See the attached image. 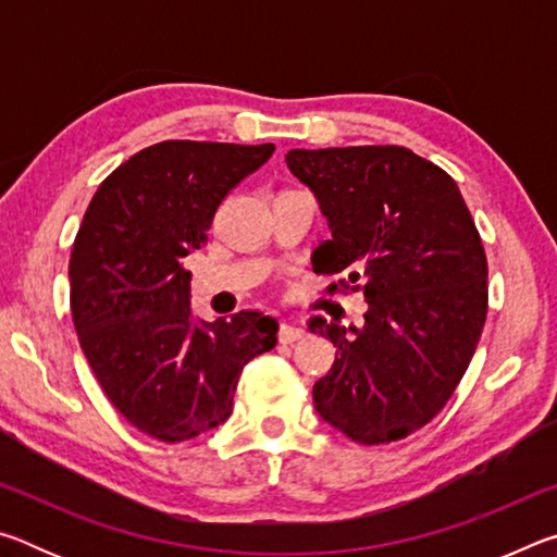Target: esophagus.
<instances>
[{
    "label": "esophagus",
    "mask_w": 557,
    "mask_h": 557,
    "mask_svg": "<svg viewBox=\"0 0 557 557\" xmlns=\"http://www.w3.org/2000/svg\"><path fill=\"white\" fill-rule=\"evenodd\" d=\"M301 336H305V329H301V326H295V324H289V322H282V324H280V334H277V338H280L282 344L299 342Z\"/></svg>",
    "instance_id": "esophagus-1"
}]
</instances>
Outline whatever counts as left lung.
<instances>
[{
  "label": "left lung",
  "mask_w": 557,
  "mask_h": 557,
  "mask_svg": "<svg viewBox=\"0 0 557 557\" xmlns=\"http://www.w3.org/2000/svg\"><path fill=\"white\" fill-rule=\"evenodd\" d=\"M285 162L332 233L314 272L361 282L369 305L361 326L307 322L336 346L314 383L319 418L361 445L408 437L451 398L482 336L476 225L455 178L405 147L289 149Z\"/></svg>",
  "instance_id": "8db88e82"
}]
</instances>
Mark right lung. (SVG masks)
<instances>
[{
    "instance_id": "obj_1",
    "label": "right lung",
    "mask_w": 557,
    "mask_h": 557,
    "mask_svg": "<svg viewBox=\"0 0 557 557\" xmlns=\"http://www.w3.org/2000/svg\"><path fill=\"white\" fill-rule=\"evenodd\" d=\"M272 152L166 139L122 162L83 215L69 265L75 332L102 393L149 437L223 425L243 366L277 342L280 324L258 309L196 319L184 270L225 194Z\"/></svg>"
}]
</instances>
